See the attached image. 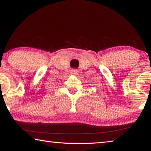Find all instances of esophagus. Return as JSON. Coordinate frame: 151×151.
Wrapping results in <instances>:
<instances>
[{"instance_id":"obj_1","label":"esophagus","mask_w":151,"mask_h":151,"mask_svg":"<svg viewBox=\"0 0 151 151\" xmlns=\"http://www.w3.org/2000/svg\"><path fill=\"white\" fill-rule=\"evenodd\" d=\"M71 74H72V75H77L78 71L75 70V69H73V70H71Z\"/></svg>"}]
</instances>
